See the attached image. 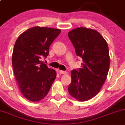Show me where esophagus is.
<instances>
[{"mask_svg": "<svg viewBox=\"0 0 125 125\" xmlns=\"http://www.w3.org/2000/svg\"><path fill=\"white\" fill-rule=\"evenodd\" d=\"M59 73H60V74H66V71H65L59 70Z\"/></svg>", "mask_w": 125, "mask_h": 125, "instance_id": "esophagus-1", "label": "esophagus"}]
</instances>
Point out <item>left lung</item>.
Returning <instances> with one entry per match:
<instances>
[{"label":"left lung","mask_w":125,"mask_h":125,"mask_svg":"<svg viewBox=\"0 0 125 125\" xmlns=\"http://www.w3.org/2000/svg\"><path fill=\"white\" fill-rule=\"evenodd\" d=\"M77 56L83 59L81 68L71 71L69 93L79 101L94 97L105 82L110 59L107 42L98 31L77 28L68 34Z\"/></svg>","instance_id":"obj_1"}]
</instances>
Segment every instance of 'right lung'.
<instances>
[{"label":"right lung","instance_id":"right-lung-1","mask_svg":"<svg viewBox=\"0 0 125 125\" xmlns=\"http://www.w3.org/2000/svg\"><path fill=\"white\" fill-rule=\"evenodd\" d=\"M59 29L35 26L20 35L12 55L14 73L21 93L31 102H38L48 93L56 72L41 59L49 54L50 46L60 33Z\"/></svg>","mask_w":125,"mask_h":125}]
</instances>
